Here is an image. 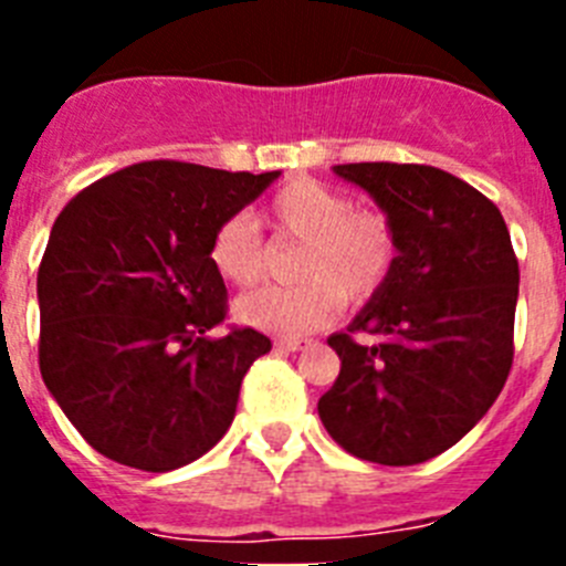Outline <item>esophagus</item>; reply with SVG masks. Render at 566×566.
<instances>
[{
  "label": "esophagus",
  "mask_w": 566,
  "mask_h": 566,
  "mask_svg": "<svg viewBox=\"0 0 566 566\" xmlns=\"http://www.w3.org/2000/svg\"><path fill=\"white\" fill-rule=\"evenodd\" d=\"M308 343H312L308 337H277L274 339V345H277V348H283V352H300V348H306Z\"/></svg>",
  "instance_id": "esophagus-1"
}]
</instances>
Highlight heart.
I'll list each match as a JSON object with an SVG mask.
<instances>
[{
    "label": "heart",
    "instance_id": "heart-1",
    "mask_svg": "<svg viewBox=\"0 0 566 566\" xmlns=\"http://www.w3.org/2000/svg\"><path fill=\"white\" fill-rule=\"evenodd\" d=\"M266 223L303 240L297 277L289 289L263 286L234 303V317L272 334H308L343 312V297L365 303L382 289L394 266L397 240L377 209H354L352 198L314 178H294L269 201ZM212 266L232 286H249L263 272V247L249 214L218 227L209 249Z\"/></svg>",
    "mask_w": 566,
    "mask_h": 566
}]
</instances>
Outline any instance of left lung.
<instances>
[{"label":"left lung","mask_w":566,"mask_h":566,"mask_svg":"<svg viewBox=\"0 0 566 566\" xmlns=\"http://www.w3.org/2000/svg\"><path fill=\"white\" fill-rule=\"evenodd\" d=\"M397 240L388 280L348 332L332 334L339 377L319 397L326 431L377 464L439 457L490 411L513 365L518 260L496 203L424 164H339Z\"/></svg>","instance_id":"obj_1"}]
</instances>
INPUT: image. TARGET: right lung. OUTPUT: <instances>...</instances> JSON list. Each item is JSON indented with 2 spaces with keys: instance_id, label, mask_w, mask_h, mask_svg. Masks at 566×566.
<instances>
[{
  "instance_id": "1",
  "label": "right lung",
  "mask_w": 566,
  "mask_h": 566,
  "mask_svg": "<svg viewBox=\"0 0 566 566\" xmlns=\"http://www.w3.org/2000/svg\"><path fill=\"white\" fill-rule=\"evenodd\" d=\"M280 172L144 161L90 184L53 223L36 294L50 397L102 457L147 473L201 459L272 339L227 317L209 249Z\"/></svg>"
}]
</instances>
